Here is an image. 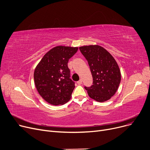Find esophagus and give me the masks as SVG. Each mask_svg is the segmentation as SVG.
<instances>
[{
    "instance_id": "34e87169",
    "label": "esophagus",
    "mask_w": 150,
    "mask_h": 150,
    "mask_svg": "<svg viewBox=\"0 0 150 150\" xmlns=\"http://www.w3.org/2000/svg\"><path fill=\"white\" fill-rule=\"evenodd\" d=\"M77 83H78V85H81V84H82V80H80L79 81H78L77 82Z\"/></svg>"
}]
</instances>
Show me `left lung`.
<instances>
[{
	"mask_svg": "<svg viewBox=\"0 0 150 150\" xmlns=\"http://www.w3.org/2000/svg\"><path fill=\"white\" fill-rule=\"evenodd\" d=\"M80 50L88 62L93 77V85L84 87L89 97L98 102L109 100L117 92L121 81L120 70L115 59L98 45L81 46Z\"/></svg>",
	"mask_w": 150,
	"mask_h": 150,
	"instance_id": "8db88e82",
	"label": "left lung"
}]
</instances>
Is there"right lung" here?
<instances>
[{
    "mask_svg": "<svg viewBox=\"0 0 150 150\" xmlns=\"http://www.w3.org/2000/svg\"><path fill=\"white\" fill-rule=\"evenodd\" d=\"M78 47L58 45L47 52L34 71L36 89L52 105H64L72 97L75 83L70 78L67 63Z\"/></svg>",
    "mask_w": 150,
    "mask_h": 150,
    "instance_id": "1",
    "label": "right lung"
}]
</instances>
